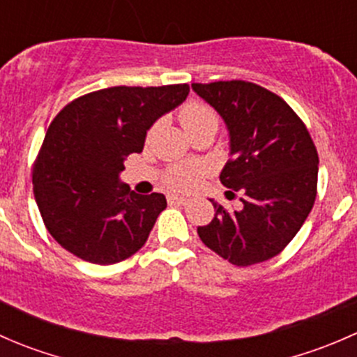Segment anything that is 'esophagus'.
<instances>
[{
    "instance_id": "esophagus-1",
    "label": "esophagus",
    "mask_w": 357,
    "mask_h": 357,
    "mask_svg": "<svg viewBox=\"0 0 357 357\" xmlns=\"http://www.w3.org/2000/svg\"><path fill=\"white\" fill-rule=\"evenodd\" d=\"M167 202L171 205H174V204H179V205H185L186 202H188V199H185V197H179V195H169L167 197Z\"/></svg>"
}]
</instances>
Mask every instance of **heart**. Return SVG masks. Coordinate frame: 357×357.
<instances>
[{
	"label": "heart",
	"mask_w": 357,
	"mask_h": 357,
	"mask_svg": "<svg viewBox=\"0 0 357 357\" xmlns=\"http://www.w3.org/2000/svg\"><path fill=\"white\" fill-rule=\"evenodd\" d=\"M179 122L185 128V131L190 136H193L195 132L207 131L212 129L215 131L219 126V117L215 114V110L212 109L207 103L197 102H186L185 105L179 109ZM155 128H150L149 136L153 135ZM202 178V169L199 165H171V167L165 169L164 176H162V181L167 188L178 190V192H190V190L195 188L199 185Z\"/></svg>",
	"instance_id": "b5f03b06"
}]
</instances>
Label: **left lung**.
I'll list each match as a JSON object with an SVG mask.
<instances>
[{"label": "left lung", "instance_id": "8db88e82", "mask_svg": "<svg viewBox=\"0 0 357 357\" xmlns=\"http://www.w3.org/2000/svg\"><path fill=\"white\" fill-rule=\"evenodd\" d=\"M229 131L231 158L221 172L229 200H214V218L199 226L202 242L245 268L278 255L307 219L318 193V150L302 119L278 95L248 81L193 82Z\"/></svg>", "mask_w": 357, "mask_h": 357}]
</instances>
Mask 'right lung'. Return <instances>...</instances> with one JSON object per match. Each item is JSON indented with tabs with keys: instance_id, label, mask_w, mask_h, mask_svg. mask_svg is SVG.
Returning a JSON list of instances; mask_svg holds the SVG:
<instances>
[{
	"instance_id": "add662e5",
	"label": "right lung",
	"mask_w": 357,
	"mask_h": 357,
	"mask_svg": "<svg viewBox=\"0 0 357 357\" xmlns=\"http://www.w3.org/2000/svg\"><path fill=\"white\" fill-rule=\"evenodd\" d=\"M188 93V84L112 86L56 114L36 157L32 185L46 229L66 250L109 266L145 245L167 202L162 193H131L119 172L126 157L142 152L150 126Z\"/></svg>"
}]
</instances>
